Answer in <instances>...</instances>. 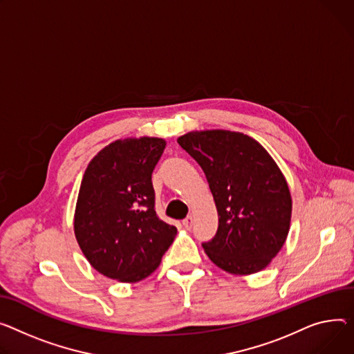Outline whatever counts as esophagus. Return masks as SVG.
<instances>
[{"mask_svg": "<svg viewBox=\"0 0 354 354\" xmlns=\"http://www.w3.org/2000/svg\"><path fill=\"white\" fill-rule=\"evenodd\" d=\"M182 225L186 227V229H191L192 225H194V218L192 216H187L182 221Z\"/></svg>", "mask_w": 354, "mask_h": 354, "instance_id": "obj_1", "label": "esophagus"}]
</instances>
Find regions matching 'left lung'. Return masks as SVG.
<instances>
[{
    "instance_id": "8db88e82",
    "label": "left lung",
    "mask_w": 354,
    "mask_h": 354,
    "mask_svg": "<svg viewBox=\"0 0 354 354\" xmlns=\"http://www.w3.org/2000/svg\"><path fill=\"white\" fill-rule=\"evenodd\" d=\"M178 144L199 163L216 203V234L202 243L210 261L233 274L265 269L283 246L292 216L289 187L276 162L239 132H189Z\"/></svg>"
}]
</instances>
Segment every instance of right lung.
<instances>
[{
    "instance_id": "obj_1",
    "label": "right lung",
    "mask_w": 354,
    "mask_h": 354,
    "mask_svg": "<svg viewBox=\"0 0 354 354\" xmlns=\"http://www.w3.org/2000/svg\"><path fill=\"white\" fill-rule=\"evenodd\" d=\"M159 138L112 142L84 174L75 209L78 245L93 269L121 281L149 276L172 245L176 227L155 210L152 172L163 153Z\"/></svg>"
}]
</instances>
